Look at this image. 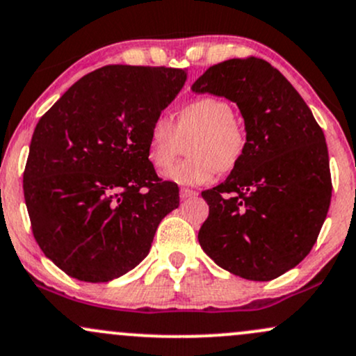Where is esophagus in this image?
<instances>
[{
  "instance_id": "1",
  "label": "esophagus",
  "mask_w": 356,
  "mask_h": 356,
  "mask_svg": "<svg viewBox=\"0 0 356 356\" xmlns=\"http://www.w3.org/2000/svg\"><path fill=\"white\" fill-rule=\"evenodd\" d=\"M194 196H197V193H196V191H193V189H181V191H179V197H181L182 201H186V199H191Z\"/></svg>"
}]
</instances>
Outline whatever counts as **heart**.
I'll list each match as a JSON object with an SVG mask.
<instances>
[{
	"instance_id": "obj_1",
	"label": "heart",
	"mask_w": 356,
	"mask_h": 356,
	"mask_svg": "<svg viewBox=\"0 0 356 356\" xmlns=\"http://www.w3.org/2000/svg\"><path fill=\"white\" fill-rule=\"evenodd\" d=\"M189 159L167 172L181 186L208 184L216 170L232 172L247 150V130L235 109L221 97H199L177 111L175 121L157 116L148 124L147 157L157 170L169 169L187 142Z\"/></svg>"
}]
</instances>
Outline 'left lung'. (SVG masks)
<instances>
[{
	"label": "left lung",
	"instance_id": "1",
	"mask_svg": "<svg viewBox=\"0 0 356 356\" xmlns=\"http://www.w3.org/2000/svg\"><path fill=\"white\" fill-rule=\"evenodd\" d=\"M236 103L247 150L225 182L202 193L209 206L199 245L225 270L272 280L311 252L331 202L330 157L311 109L264 58H229L193 84Z\"/></svg>",
	"mask_w": 356,
	"mask_h": 356
}]
</instances>
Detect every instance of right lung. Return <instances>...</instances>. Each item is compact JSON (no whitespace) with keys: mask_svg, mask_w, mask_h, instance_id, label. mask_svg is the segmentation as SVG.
I'll return each mask as SVG.
<instances>
[{"mask_svg":"<svg viewBox=\"0 0 356 356\" xmlns=\"http://www.w3.org/2000/svg\"><path fill=\"white\" fill-rule=\"evenodd\" d=\"M184 69L104 65L81 77L35 127L23 194L38 247L60 270L108 282L148 255L179 187L147 157V131Z\"/></svg>","mask_w":356,"mask_h":356,"instance_id":"obj_1","label":"right lung"}]
</instances>
